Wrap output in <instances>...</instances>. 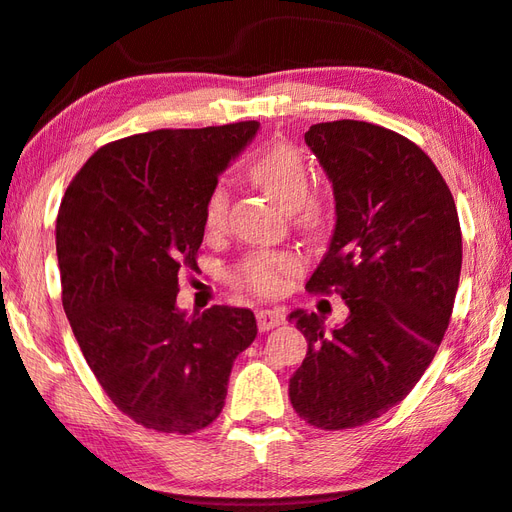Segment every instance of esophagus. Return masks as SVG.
<instances>
[{"mask_svg": "<svg viewBox=\"0 0 512 512\" xmlns=\"http://www.w3.org/2000/svg\"><path fill=\"white\" fill-rule=\"evenodd\" d=\"M284 324V313L277 311V309H262L257 311V327L259 331H271L275 327H280Z\"/></svg>", "mask_w": 512, "mask_h": 512, "instance_id": "obj_1", "label": "esophagus"}]
</instances>
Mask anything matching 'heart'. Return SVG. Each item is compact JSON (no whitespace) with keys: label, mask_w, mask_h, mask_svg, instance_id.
<instances>
[{"label":"heart","mask_w":512,"mask_h":512,"mask_svg":"<svg viewBox=\"0 0 512 512\" xmlns=\"http://www.w3.org/2000/svg\"><path fill=\"white\" fill-rule=\"evenodd\" d=\"M250 179L271 197L277 206L300 212V221L309 228H318L324 219V206L311 197V170L304 154L288 143H275L257 156L250 165ZM228 188L217 183L203 203V226L215 235L226 226ZM300 257L288 250H259L248 255L237 266L235 280L259 295H277L286 286L288 277L300 273Z\"/></svg>","instance_id":"1"}]
</instances>
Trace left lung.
Masks as SVG:
<instances>
[{"mask_svg": "<svg viewBox=\"0 0 512 512\" xmlns=\"http://www.w3.org/2000/svg\"><path fill=\"white\" fill-rule=\"evenodd\" d=\"M304 141L336 199L329 250L306 288H336L349 315L331 331L324 315H288L309 342L288 396L309 425L347 430L392 410L430 367L459 288L461 228L448 183L405 136L333 120Z\"/></svg>", "mask_w": 512, "mask_h": 512, "instance_id": "1", "label": "left lung"}]
</instances>
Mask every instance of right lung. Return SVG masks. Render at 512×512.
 Instances as JSON below:
<instances>
[{"label": "right lung", "mask_w": 512, "mask_h": 512, "mask_svg": "<svg viewBox=\"0 0 512 512\" xmlns=\"http://www.w3.org/2000/svg\"><path fill=\"white\" fill-rule=\"evenodd\" d=\"M257 120L156 129L109 143L73 176L55 224L62 306L100 387L156 432L192 434L224 410L230 369L257 336L250 309L176 306L197 268L203 203Z\"/></svg>", "instance_id": "right-lung-1"}]
</instances>
